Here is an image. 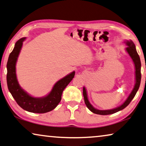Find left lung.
I'll return each mask as SVG.
<instances>
[{
  "mask_svg": "<svg viewBox=\"0 0 146 146\" xmlns=\"http://www.w3.org/2000/svg\"><path fill=\"white\" fill-rule=\"evenodd\" d=\"M126 43L127 45H128V47L126 48L127 51L129 53V56L131 57V58L133 60V61L135 66L136 84H135V87H134L133 91L131 92V94L129 95L128 98L127 99V100L125 101V102L122 104L121 106H119L118 107L115 108H114V109L105 110H98L92 106L91 104H90L89 102L88 99L86 90L85 87H84L83 88V96H84V103L87 107L88 108V109L90 111H92L93 113H94V114H100V115H108V114H114V113L118 112L119 110H123V108H125L127 106L129 105V104L131 103L132 99L135 98L136 92H137L138 88H139L140 85V81H141V62H140V56L137 53V51H136L135 45L134 44L133 41H127Z\"/></svg>",
  "mask_w": 146,
  "mask_h": 146,
  "instance_id": "8db88e82",
  "label": "left lung"
}]
</instances>
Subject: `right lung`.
<instances>
[{"label": "right lung", "mask_w": 146, "mask_h": 146, "mask_svg": "<svg viewBox=\"0 0 146 146\" xmlns=\"http://www.w3.org/2000/svg\"><path fill=\"white\" fill-rule=\"evenodd\" d=\"M25 39V38H21L16 42L15 47L8 58L6 76L8 90L16 102L23 109L30 112L40 114L50 112L56 108L60 102L62 92L72 80L75 73L73 71L58 81L48 96L41 98H33L30 96L20 87L15 73L16 62L22 47L23 41Z\"/></svg>", "instance_id": "right-lung-1"}]
</instances>
